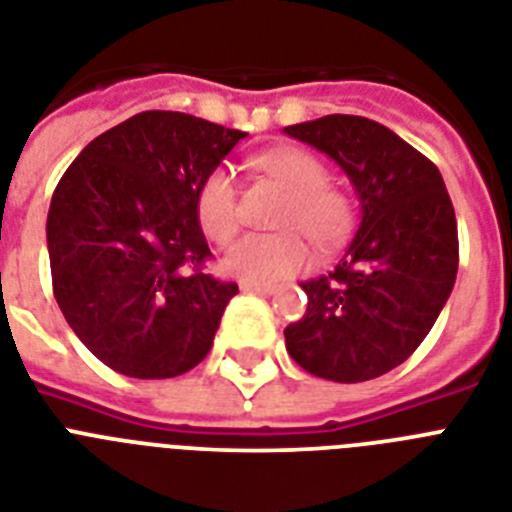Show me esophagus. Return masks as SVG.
Here are the masks:
<instances>
[{
    "label": "esophagus",
    "mask_w": 512,
    "mask_h": 512,
    "mask_svg": "<svg viewBox=\"0 0 512 512\" xmlns=\"http://www.w3.org/2000/svg\"><path fill=\"white\" fill-rule=\"evenodd\" d=\"M240 290L243 293H261V295H272L277 287L274 285H256V282H240Z\"/></svg>",
    "instance_id": "1"
}]
</instances>
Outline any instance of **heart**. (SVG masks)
<instances>
[{
	"mask_svg": "<svg viewBox=\"0 0 512 512\" xmlns=\"http://www.w3.org/2000/svg\"><path fill=\"white\" fill-rule=\"evenodd\" d=\"M256 167L290 196L280 217V227L287 232L243 235L227 248L222 266L240 282L274 285L306 272L311 264V248L304 234L319 251L342 246L353 230L356 209L345 190L329 185V167L311 151L282 146L261 154ZM196 214L209 240L222 243L238 230L240 198L230 167H214L198 185Z\"/></svg>",
	"mask_w": 512,
	"mask_h": 512,
	"instance_id": "1",
	"label": "heart"
}]
</instances>
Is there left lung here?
Listing matches in <instances>:
<instances>
[{"instance_id":"left-lung-1","label":"left lung","mask_w":512,"mask_h":512,"mask_svg":"<svg viewBox=\"0 0 512 512\" xmlns=\"http://www.w3.org/2000/svg\"><path fill=\"white\" fill-rule=\"evenodd\" d=\"M285 133L335 159L361 201L335 272L301 282L308 308L285 329L287 353L314 377L377 379L424 342L453 293V201L437 167L379 122L327 114Z\"/></svg>"}]
</instances>
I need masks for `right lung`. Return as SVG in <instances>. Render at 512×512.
Wrapping results in <instances>:
<instances>
[{
  "mask_svg": "<svg viewBox=\"0 0 512 512\" xmlns=\"http://www.w3.org/2000/svg\"><path fill=\"white\" fill-rule=\"evenodd\" d=\"M246 135L141 112L94 138L59 180L46 217L54 298L109 369L170 379L211 350L238 285L204 272L196 193Z\"/></svg>",
  "mask_w": 512,
  "mask_h": 512,
  "instance_id": "add662e5",
  "label": "right lung"
}]
</instances>
